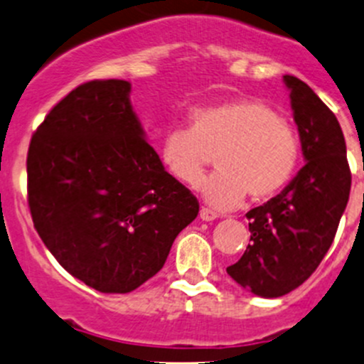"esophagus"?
<instances>
[{"label": "esophagus", "instance_id": "obj_1", "mask_svg": "<svg viewBox=\"0 0 364 364\" xmlns=\"http://www.w3.org/2000/svg\"><path fill=\"white\" fill-rule=\"evenodd\" d=\"M199 216H200V220H204V222H211V220L218 218V215H216L215 211H211V209H208V208L200 209Z\"/></svg>", "mask_w": 364, "mask_h": 364}]
</instances>
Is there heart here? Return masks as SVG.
<instances>
[{"label":"heart","instance_id":"heart-1","mask_svg":"<svg viewBox=\"0 0 364 364\" xmlns=\"http://www.w3.org/2000/svg\"><path fill=\"white\" fill-rule=\"evenodd\" d=\"M190 128H172L160 142V159L186 186H199L216 153L218 172L205 181L204 196L222 209L245 196L267 200L291 183L299 164V139L285 116L257 98H230L193 107Z\"/></svg>","mask_w":364,"mask_h":364}]
</instances>
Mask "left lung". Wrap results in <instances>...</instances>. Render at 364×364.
Segmentation results:
<instances>
[{"label":"left lung","mask_w":364,"mask_h":364,"mask_svg":"<svg viewBox=\"0 0 364 364\" xmlns=\"http://www.w3.org/2000/svg\"><path fill=\"white\" fill-rule=\"evenodd\" d=\"M306 164L266 204L247 213L250 245L227 273L257 296L280 297L311 277L335 240L350 193L343 132L308 84L285 75Z\"/></svg>","instance_id":"1"}]
</instances>
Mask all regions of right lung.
Segmentation results:
<instances>
[{"label":"right lung","instance_id":"1","mask_svg":"<svg viewBox=\"0 0 364 364\" xmlns=\"http://www.w3.org/2000/svg\"><path fill=\"white\" fill-rule=\"evenodd\" d=\"M130 82L90 80L58 102L28 149V205L72 277L127 294L164 267L199 200L144 139Z\"/></svg>","mask_w":364,"mask_h":364}]
</instances>
